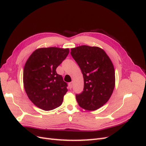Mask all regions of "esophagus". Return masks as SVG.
I'll use <instances>...</instances> for the list:
<instances>
[{"label":"esophagus","instance_id":"1","mask_svg":"<svg viewBox=\"0 0 146 146\" xmlns=\"http://www.w3.org/2000/svg\"><path fill=\"white\" fill-rule=\"evenodd\" d=\"M69 87L70 89H71L72 87V82H70L69 83Z\"/></svg>","mask_w":146,"mask_h":146}]
</instances>
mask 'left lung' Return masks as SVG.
Wrapping results in <instances>:
<instances>
[{"label":"left lung","mask_w":146,"mask_h":146,"mask_svg":"<svg viewBox=\"0 0 146 146\" xmlns=\"http://www.w3.org/2000/svg\"><path fill=\"white\" fill-rule=\"evenodd\" d=\"M73 58L84 79L83 91L76 94L80 107L94 111L107 102L115 86V71L111 60L99 47L80 46L71 48Z\"/></svg>","instance_id":"obj_1"}]
</instances>
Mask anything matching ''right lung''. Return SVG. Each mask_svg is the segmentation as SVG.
I'll list each match as a JSON object with an SVG mask.
<instances>
[{"mask_svg":"<svg viewBox=\"0 0 146 146\" xmlns=\"http://www.w3.org/2000/svg\"><path fill=\"white\" fill-rule=\"evenodd\" d=\"M69 52L68 48H39L26 61L23 72L24 89L37 107L49 111L62 104L68 85L56 69Z\"/></svg>","mask_w":146,"mask_h":146,"instance_id":"1","label":"right lung"}]
</instances>
